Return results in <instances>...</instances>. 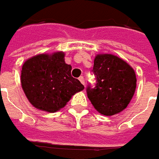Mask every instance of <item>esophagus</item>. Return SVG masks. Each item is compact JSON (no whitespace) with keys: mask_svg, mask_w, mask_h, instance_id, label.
Wrapping results in <instances>:
<instances>
[{"mask_svg":"<svg viewBox=\"0 0 159 159\" xmlns=\"http://www.w3.org/2000/svg\"><path fill=\"white\" fill-rule=\"evenodd\" d=\"M79 80H80V82H81V83L83 84L84 86H85V80H84L83 76H80V77L79 78Z\"/></svg>","mask_w":159,"mask_h":159,"instance_id":"esophagus-1","label":"esophagus"}]
</instances>
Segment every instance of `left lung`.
<instances>
[{
  "mask_svg": "<svg viewBox=\"0 0 159 159\" xmlns=\"http://www.w3.org/2000/svg\"><path fill=\"white\" fill-rule=\"evenodd\" d=\"M92 72L97 84L95 88L88 86L87 94L95 109L107 116L124 110L136 89L134 70L123 59L104 53L95 57Z\"/></svg>",
  "mask_w": 159,
  "mask_h": 159,
  "instance_id": "obj_1",
  "label": "left lung"
}]
</instances>
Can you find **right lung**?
Returning <instances> with one entry per match:
<instances>
[{
	"label": "right lung",
	"mask_w": 159,
	"mask_h": 159,
	"mask_svg": "<svg viewBox=\"0 0 159 159\" xmlns=\"http://www.w3.org/2000/svg\"><path fill=\"white\" fill-rule=\"evenodd\" d=\"M64 55L63 52L37 54L22 66V89L31 105L39 110L57 112L75 93L84 89L70 74L71 66L65 63Z\"/></svg>",
	"instance_id": "obj_1"
}]
</instances>
